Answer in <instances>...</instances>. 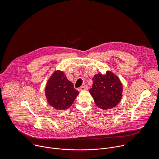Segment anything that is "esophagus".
<instances>
[{"label":"esophagus","instance_id":"obj_1","mask_svg":"<svg viewBox=\"0 0 159 159\" xmlns=\"http://www.w3.org/2000/svg\"><path fill=\"white\" fill-rule=\"evenodd\" d=\"M88 87L87 86H82L80 88V91H86V90H88Z\"/></svg>","mask_w":159,"mask_h":159}]
</instances>
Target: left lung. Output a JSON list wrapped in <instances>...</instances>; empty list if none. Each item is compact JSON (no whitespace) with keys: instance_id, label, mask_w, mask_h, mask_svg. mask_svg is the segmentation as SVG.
Listing matches in <instances>:
<instances>
[{"instance_id":"obj_1","label":"left lung","mask_w":159,"mask_h":159,"mask_svg":"<svg viewBox=\"0 0 159 159\" xmlns=\"http://www.w3.org/2000/svg\"><path fill=\"white\" fill-rule=\"evenodd\" d=\"M89 89L95 104L101 109H110L118 104L122 97V86L117 76L111 71L97 74L92 78Z\"/></svg>"}]
</instances>
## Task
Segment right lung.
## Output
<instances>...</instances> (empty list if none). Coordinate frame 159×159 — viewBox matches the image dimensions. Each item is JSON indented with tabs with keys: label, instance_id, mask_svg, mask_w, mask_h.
I'll use <instances>...</instances> for the list:
<instances>
[{
	"label": "right lung",
	"instance_id": "1",
	"mask_svg": "<svg viewBox=\"0 0 159 159\" xmlns=\"http://www.w3.org/2000/svg\"><path fill=\"white\" fill-rule=\"evenodd\" d=\"M45 93L51 106L57 110H66L72 105L79 92L62 71H56L48 81Z\"/></svg>",
	"mask_w": 159,
	"mask_h": 159
}]
</instances>
